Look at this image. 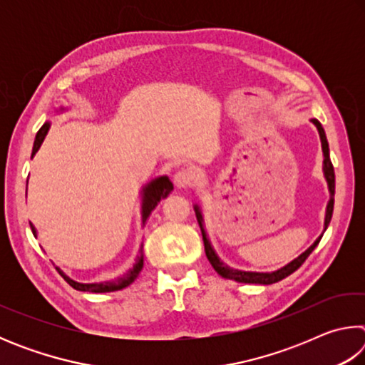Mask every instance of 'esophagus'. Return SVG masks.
<instances>
[{"instance_id": "esophagus-1", "label": "esophagus", "mask_w": 365, "mask_h": 365, "mask_svg": "<svg viewBox=\"0 0 365 365\" xmlns=\"http://www.w3.org/2000/svg\"><path fill=\"white\" fill-rule=\"evenodd\" d=\"M174 185L178 190H188L193 185V175L188 170H178L174 175Z\"/></svg>"}]
</instances>
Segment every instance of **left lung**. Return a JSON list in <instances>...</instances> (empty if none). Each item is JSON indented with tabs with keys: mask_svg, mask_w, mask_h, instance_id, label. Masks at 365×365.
<instances>
[{
	"mask_svg": "<svg viewBox=\"0 0 365 365\" xmlns=\"http://www.w3.org/2000/svg\"><path fill=\"white\" fill-rule=\"evenodd\" d=\"M314 125L317 127L319 130V137H320V143H322V153H324V164H322V170H324V177L327 180V185H329V191H330V200L327 202V209H325V220H324V232L327 230V227H329L330 220H331V214H333V202H335V170H333V165H331V160H330V150H329V141H327L325 137V130L324 127L320 125V122L317 119H312L311 120ZM195 207V214H196V219H197V224H200L201 228V235H202V242H205V251H206V256L209 259V262L214 267V270L217 272L220 277H224V279L228 280H235V282H240V283H259V285H272V283H277L285 279V277L292 275L294 270H298L301 267V264L306 261L307 256L311 255L314 251V248L319 245L320 238H322V235L314 242L309 248L301 252V255L293 259L292 262H288L287 265H283V267L277 269L274 272H250V270H238V269H232L230 265H227L220 261V257L217 256V252L214 251L211 242H209L207 238V233H206V228H205V217H202V211L200 205L193 206Z\"/></svg>",
	"mask_w": 365,
	"mask_h": 365,
	"instance_id": "left-lung-1",
	"label": "left lung"
}]
</instances>
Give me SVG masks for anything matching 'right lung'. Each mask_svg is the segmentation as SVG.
<instances>
[{
	"label": "right lung",
	"instance_id": "1",
	"mask_svg": "<svg viewBox=\"0 0 365 365\" xmlns=\"http://www.w3.org/2000/svg\"><path fill=\"white\" fill-rule=\"evenodd\" d=\"M59 110L63 113L64 108H59ZM49 127H51V122L46 120L41 125L40 130L36 132V137H35V141H34L32 158L35 156L36 151L40 150V146L43 143V140H45V137H46ZM172 190H174V185H172V182L169 180V177H165V175L154 178V180L148 182L145 187L141 188V224H143V225L146 224V220L150 219V215L154 211V207H156L159 202L164 200V197H168ZM30 228H32L34 237L36 238V228L34 227V224H30ZM141 269H143V245L140 246L138 255H137V257H135V264L125 272V274L119 275L117 279L96 282V283H80V282L72 280L71 277H67L64 272H59V274L64 277V280L69 283L71 287L78 289V292L110 293V292H117V289L125 288V287L130 285V283H133L135 280H137V277L140 275Z\"/></svg>",
	"mask_w": 365,
	"mask_h": 365
}]
</instances>
